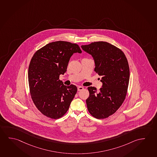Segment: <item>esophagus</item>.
<instances>
[{
	"mask_svg": "<svg viewBox=\"0 0 157 157\" xmlns=\"http://www.w3.org/2000/svg\"><path fill=\"white\" fill-rule=\"evenodd\" d=\"M83 90V87H81V86H78V87H77V90H78V91H81V90Z\"/></svg>",
	"mask_w": 157,
	"mask_h": 157,
	"instance_id": "1",
	"label": "esophagus"
}]
</instances>
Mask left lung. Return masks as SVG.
Wrapping results in <instances>:
<instances>
[{
	"instance_id": "left-lung-1",
	"label": "left lung",
	"mask_w": 157,
	"mask_h": 157,
	"mask_svg": "<svg viewBox=\"0 0 157 157\" xmlns=\"http://www.w3.org/2000/svg\"><path fill=\"white\" fill-rule=\"evenodd\" d=\"M81 48L92 56L95 72L101 76L102 83L99 92L95 87H88L87 109L95 118H106L116 112L126 97L130 77L127 58L118 48L104 41L92 42Z\"/></svg>"
}]
</instances>
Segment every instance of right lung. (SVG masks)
Segmentation results:
<instances>
[{
    "instance_id": "1",
    "label": "right lung",
    "mask_w": 157,
    "mask_h": 157,
    "mask_svg": "<svg viewBox=\"0 0 157 157\" xmlns=\"http://www.w3.org/2000/svg\"><path fill=\"white\" fill-rule=\"evenodd\" d=\"M81 52L77 44L58 41L45 45L33 55L28 68L30 95L43 115L58 119L67 112L77 88L75 85L65 86L59 75L67 71L72 55Z\"/></svg>"
}]
</instances>
